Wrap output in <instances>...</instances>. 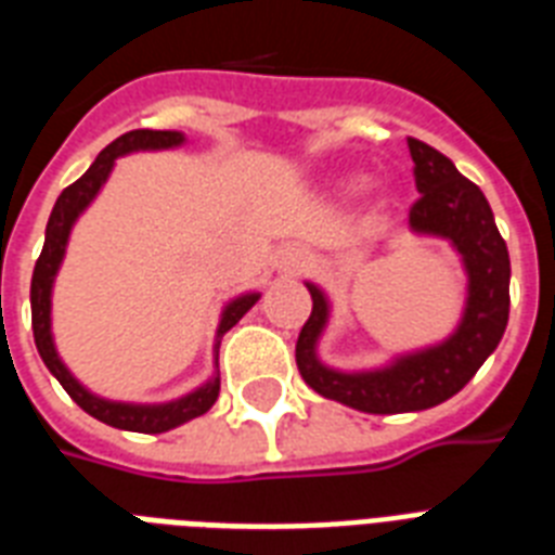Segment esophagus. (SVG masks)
Returning <instances> with one entry per match:
<instances>
[{"mask_svg": "<svg viewBox=\"0 0 555 555\" xmlns=\"http://www.w3.org/2000/svg\"><path fill=\"white\" fill-rule=\"evenodd\" d=\"M305 264H308V256H305L299 247H287V250L279 253L276 259V268L282 276H299L305 270Z\"/></svg>", "mask_w": 555, "mask_h": 555, "instance_id": "34e87169", "label": "esophagus"}]
</instances>
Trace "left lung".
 <instances>
[{
  "label": "left lung",
  "instance_id": "obj_1",
  "mask_svg": "<svg viewBox=\"0 0 555 555\" xmlns=\"http://www.w3.org/2000/svg\"><path fill=\"white\" fill-rule=\"evenodd\" d=\"M409 152L421 192L409 209V230L449 242L464 264L466 302L457 328L435 346L397 354L379 369H331L317 354L331 302L320 285L305 282L313 311L296 339L299 374L317 395L369 414L423 412L457 395L499 348L509 320V253L490 201L429 143L409 138Z\"/></svg>",
  "mask_w": 555,
  "mask_h": 555
}]
</instances>
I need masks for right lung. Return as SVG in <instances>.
Wrapping results in <instances>:
<instances>
[{"mask_svg":"<svg viewBox=\"0 0 555 555\" xmlns=\"http://www.w3.org/2000/svg\"><path fill=\"white\" fill-rule=\"evenodd\" d=\"M184 141V132H172V129H167V132H158V129H134V132L120 134L117 141L108 143L106 150L94 158V164L86 169V176L77 178L72 186H65L60 192V198H56L54 209H51V218H48L46 244H42L37 268H34V279H30V325H34V343H37V351L42 357V363L48 365V371L60 379V386L68 391V397L80 405L82 412H89L91 417H98L106 426H115V429L126 431H143V435H160V431L176 429L181 423L209 412L212 403L218 400V388H221L218 374H212L195 391L178 397V400H169V403H120V400H106V397L94 395V391L82 386L80 379L74 377L68 365L56 354L54 334H51V291H54V279L65 259L68 235H72L74 224H77V218L86 212V207L98 198V192L108 181L112 169H115V160L124 158V155H132V152L176 150ZM259 296L261 294L250 291V294L235 296V299H230L224 305L221 320H218L216 346H212L216 365L221 337L233 328L235 322L242 320L244 313L250 311L253 305L259 302Z\"/></svg>","mask_w":555,"mask_h":555,"instance_id":"add662e5","label":"right lung"}]
</instances>
